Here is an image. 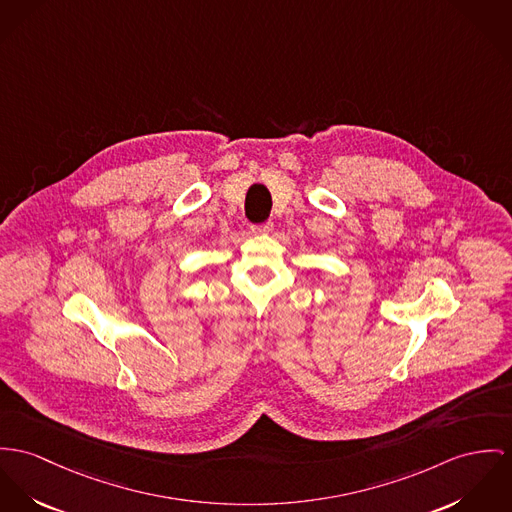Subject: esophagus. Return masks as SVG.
<instances>
[{"instance_id": "1", "label": "esophagus", "mask_w": 512, "mask_h": 512, "mask_svg": "<svg viewBox=\"0 0 512 512\" xmlns=\"http://www.w3.org/2000/svg\"><path fill=\"white\" fill-rule=\"evenodd\" d=\"M273 228H275L273 222H265V224H261V226H251V232H253L255 236H261V234L265 236V234H271Z\"/></svg>"}]
</instances>
